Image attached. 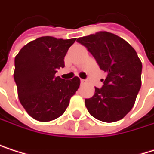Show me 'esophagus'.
I'll return each instance as SVG.
<instances>
[{
    "label": "esophagus",
    "instance_id": "obj_1",
    "mask_svg": "<svg viewBox=\"0 0 154 154\" xmlns=\"http://www.w3.org/2000/svg\"><path fill=\"white\" fill-rule=\"evenodd\" d=\"M81 83H82V84H84V83H86V81L83 80V79H81Z\"/></svg>",
    "mask_w": 154,
    "mask_h": 154
}]
</instances>
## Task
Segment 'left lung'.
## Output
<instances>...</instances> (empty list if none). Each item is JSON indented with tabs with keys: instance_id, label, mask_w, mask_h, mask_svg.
Returning a JSON list of instances; mask_svg holds the SVG:
<instances>
[{
	"instance_id": "obj_1",
	"label": "left lung",
	"mask_w": 154,
	"mask_h": 154,
	"mask_svg": "<svg viewBox=\"0 0 154 154\" xmlns=\"http://www.w3.org/2000/svg\"><path fill=\"white\" fill-rule=\"evenodd\" d=\"M100 69L107 73L102 88H96L85 106L91 116L105 122L122 119L133 107L142 84V62L126 41L107 32L81 37Z\"/></svg>"
}]
</instances>
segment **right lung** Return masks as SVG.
Masks as SVG:
<instances>
[{
    "label": "right lung",
    "instance_id": "right-lung-1",
    "mask_svg": "<svg viewBox=\"0 0 154 154\" xmlns=\"http://www.w3.org/2000/svg\"><path fill=\"white\" fill-rule=\"evenodd\" d=\"M76 39L40 37L23 46L14 60V81L22 105L33 119L50 122L60 117L80 86V79L63 80L55 73Z\"/></svg>",
    "mask_w": 154,
    "mask_h": 154
}]
</instances>
